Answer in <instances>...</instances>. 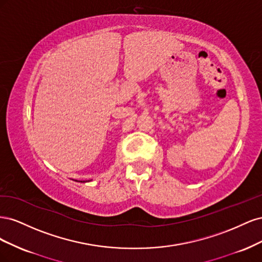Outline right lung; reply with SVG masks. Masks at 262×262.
Returning <instances> with one entry per match:
<instances>
[{
	"label": "right lung",
	"instance_id": "obj_1",
	"mask_svg": "<svg viewBox=\"0 0 262 262\" xmlns=\"http://www.w3.org/2000/svg\"><path fill=\"white\" fill-rule=\"evenodd\" d=\"M81 182H85V181H81Z\"/></svg>",
	"mask_w": 262,
	"mask_h": 262
}]
</instances>
